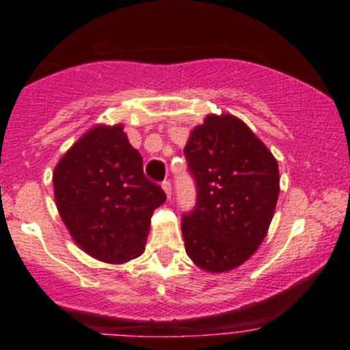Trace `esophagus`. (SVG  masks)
Listing matches in <instances>:
<instances>
[{
	"label": "esophagus",
	"mask_w": 350,
	"mask_h": 350,
	"mask_svg": "<svg viewBox=\"0 0 350 350\" xmlns=\"http://www.w3.org/2000/svg\"><path fill=\"white\" fill-rule=\"evenodd\" d=\"M162 189H164V191H165V196H167L169 200H171V196H172V186H171V183H169V181L162 183Z\"/></svg>",
	"instance_id": "1"
}]
</instances>
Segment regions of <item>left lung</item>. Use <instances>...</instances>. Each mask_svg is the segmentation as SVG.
Here are the masks:
<instances>
[{"label": "left lung", "instance_id": "8db88e82", "mask_svg": "<svg viewBox=\"0 0 350 350\" xmlns=\"http://www.w3.org/2000/svg\"><path fill=\"white\" fill-rule=\"evenodd\" d=\"M185 157L196 185V206L181 221L186 254L208 273L235 269L259 249L273 220L278 161L234 115H208L191 130Z\"/></svg>", "mask_w": 350, "mask_h": 350}]
</instances>
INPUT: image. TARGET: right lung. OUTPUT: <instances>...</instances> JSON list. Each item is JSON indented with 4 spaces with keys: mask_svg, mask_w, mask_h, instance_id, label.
<instances>
[{
    "mask_svg": "<svg viewBox=\"0 0 350 350\" xmlns=\"http://www.w3.org/2000/svg\"><path fill=\"white\" fill-rule=\"evenodd\" d=\"M54 193L74 242L108 264L144 252L154 210L165 201L161 186L144 176L142 155L120 123L93 126L62 155Z\"/></svg>",
    "mask_w": 350,
    "mask_h": 350,
    "instance_id": "obj_1",
    "label": "right lung"
}]
</instances>
